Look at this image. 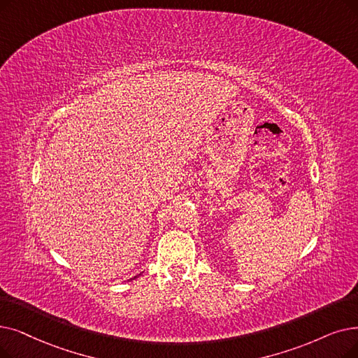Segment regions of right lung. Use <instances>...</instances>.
<instances>
[{
    "mask_svg": "<svg viewBox=\"0 0 358 358\" xmlns=\"http://www.w3.org/2000/svg\"><path fill=\"white\" fill-rule=\"evenodd\" d=\"M134 278H136V276H134Z\"/></svg>",
    "mask_w": 358,
    "mask_h": 358,
    "instance_id": "1",
    "label": "right lung"
}]
</instances>
